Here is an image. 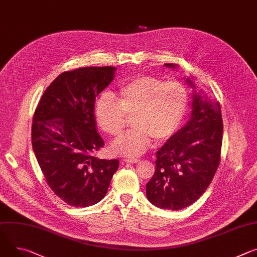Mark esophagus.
Masks as SVG:
<instances>
[{
  "mask_svg": "<svg viewBox=\"0 0 257 257\" xmlns=\"http://www.w3.org/2000/svg\"><path fill=\"white\" fill-rule=\"evenodd\" d=\"M123 162L124 163H132V164H134V163L138 162V159H136V158H125V159H123Z\"/></svg>",
  "mask_w": 257,
  "mask_h": 257,
  "instance_id": "obj_1",
  "label": "esophagus"
}]
</instances>
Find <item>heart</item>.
Here are the masks:
<instances>
[{
  "label": "heart",
  "mask_w": 257,
  "mask_h": 257,
  "mask_svg": "<svg viewBox=\"0 0 257 257\" xmlns=\"http://www.w3.org/2000/svg\"><path fill=\"white\" fill-rule=\"evenodd\" d=\"M190 94L179 81L165 82L154 76H142L123 87L113 97L104 93L96 102L95 119L110 136L120 135L132 118L134 126L110 145L116 156L137 157L151 146L172 137L183 123Z\"/></svg>",
  "instance_id": "b5f03b06"
}]
</instances>
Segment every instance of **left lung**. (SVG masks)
<instances>
[{"label": "left lung", "instance_id": "left-lung-1", "mask_svg": "<svg viewBox=\"0 0 257 257\" xmlns=\"http://www.w3.org/2000/svg\"><path fill=\"white\" fill-rule=\"evenodd\" d=\"M189 123L157 152L156 170L147 184L149 201L162 209L192 205L207 190L219 166L223 132L220 104L196 95Z\"/></svg>", "mask_w": 257, "mask_h": 257}]
</instances>
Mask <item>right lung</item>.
Instances as JSON below:
<instances>
[{
	"instance_id": "1",
	"label": "right lung",
	"mask_w": 257,
	"mask_h": 257,
	"mask_svg": "<svg viewBox=\"0 0 257 257\" xmlns=\"http://www.w3.org/2000/svg\"><path fill=\"white\" fill-rule=\"evenodd\" d=\"M114 71L88 66L63 72L46 89L34 113L32 145L39 166L53 193L71 206L101 201L119 167L116 159L94 155L104 146L95 126V98Z\"/></svg>"
}]
</instances>
